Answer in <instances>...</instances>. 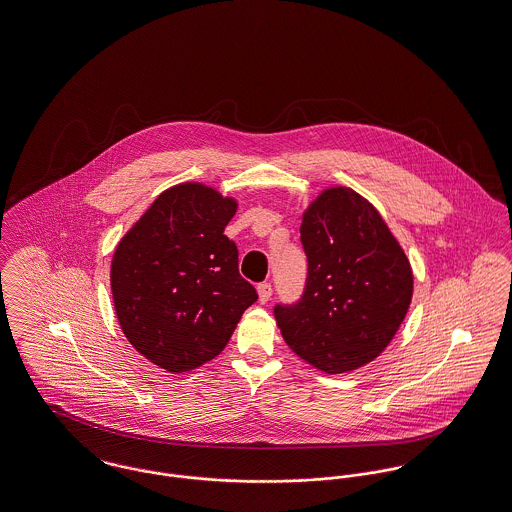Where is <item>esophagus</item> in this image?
Segmentation results:
<instances>
[{
    "instance_id": "34e87169",
    "label": "esophagus",
    "mask_w": 512,
    "mask_h": 512,
    "mask_svg": "<svg viewBox=\"0 0 512 512\" xmlns=\"http://www.w3.org/2000/svg\"><path fill=\"white\" fill-rule=\"evenodd\" d=\"M257 292H259V301H261V303H267V301L271 300L272 296L271 282H261V284L257 286Z\"/></svg>"
}]
</instances>
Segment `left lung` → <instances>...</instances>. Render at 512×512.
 I'll return each instance as SVG.
<instances>
[{"mask_svg":"<svg viewBox=\"0 0 512 512\" xmlns=\"http://www.w3.org/2000/svg\"><path fill=\"white\" fill-rule=\"evenodd\" d=\"M307 278L300 300L276 303L286 344L325 373L375 360L402 325L414 290L406 253L377 209L348 187L325 189L303 214Z\"/></svg>","mask_w":512,"mask_h":512,"instance_id":"1","label":"left lung"}]
</instances>
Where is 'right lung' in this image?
I'll list each match as a JSON object with an SVG mask.
<instances>
[{"mask_svg":"<svg viewBox=\"0 0 512 512\" xmlns=\"http://www.w3.org/2000/svg\"><path fill=\"white\" fill-rule=\"evenodd\" d=\"M238 203L203 183L156 197L121 238L112 296L121 331L154 365L181 373L216 358L257 301L224 236Z\"/></svg>","mask_w":512,"mask_h":512,"instance_id":"add662e5","label":"right lung"}]
</instances>
